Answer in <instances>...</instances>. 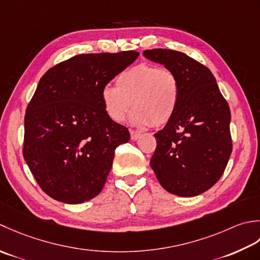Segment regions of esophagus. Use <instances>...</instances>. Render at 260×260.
<instances>
[{
  "label": "esophagus",
  "instance_id": "1",
  "mask_svg": "<svg viewBox=\"0 0 260 260\" xmlns=\"http://www.w3.org/2000/svg\"><path fill=\"white\" fill-rule=\"evenodd\" d=\"M130 134H131V139L132 140H138L140 138V136H141V134L139 131H136V130H131L130 131Z\"/></svg>",
  "mask_w": 260,
  "mask_h": 260
}]
</instances>
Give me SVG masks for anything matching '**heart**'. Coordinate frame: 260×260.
I'll return each instance as SVG.
<instances>
[{"mask_svg":"<svg viewBox=\"0 0 260 260\" xmlns=\"http://www.w3.org/2000/svg\"><path fill=\"white\" fill-rule=\"evenodd\" d=\"M179 82L175 73L149 63H139L116 77V87L105 86L101 93L109 118L121 123L134 107L131 121L137 126H162L176 112Z\"/></svg>","mask_w":260,"mask_h":260,"instance_id":"b5f03b06","label":"heart"}]
</instances>
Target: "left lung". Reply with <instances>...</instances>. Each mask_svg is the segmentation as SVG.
I'll use <instances>...</instances> for the list:
<instances>
[{"label":"left lung","mask_w":260,"mask_h":260,"mask_svg":"<svg viewBox=\"0 0 260 260\" xmlns=\"http://www.w3.org/2000/svg\"><path fill=\"white\" fill-rule=\"evenodd\" d=\"M144 56L162 63L179 82L176 112L155 134L150 160L158 182L178 197H197L219 181L232 151L231 113L208 67L176 50H145Z\"/></svg>","instance_id":"obj_1"}]
</instances>
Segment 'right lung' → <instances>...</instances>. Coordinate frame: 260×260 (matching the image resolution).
<instances>
[{"instance_id":"right-lung-1","label":"right lung","mask_w":260,"mask_h":260,"mask_svg":"<svg viewBox=\"0 0 260 260\" xmlns=\"http://www.w3.org/2000/svg\"><path fill=\"white\" fill-rule=\"evenodd\" d=\"M138 56L134 50L77 55L40 78L25 111L23 157L50 198L79 204L102 190L115 148L130 134L109 118L101 93Z\"/></svg>"}]
</instances>
